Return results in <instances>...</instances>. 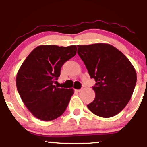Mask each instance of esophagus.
I'll list each match as a JSON object with an SVG mask.
<instances>
[{
	"label": "esophagus",
	"mask_w": 147,
	"mask_h": 147,
	"mask_svg": "<svg viewBox=\"0 0 147 147\" xmlns=\"http://www.w3.org/2000/svg\"><path fill=\"white\" fill-rule=\"evenodd\" d=\"M82 90V89H77V90H75V91H77V92H81Z\"/></svg>",
	"instance_id": "34e87169"
}]
</instances>
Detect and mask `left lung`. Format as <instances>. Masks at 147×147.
Segmentation results:
<instances>
[{
	"label": "left lung",
	"mask_w": 147,
	"mask_h": 147,
	"mask_svg": "<svg viewBox=\"0 0 147 147\" xmlns=\"http://www.w3.org/2000/svg\"><path fill=\"white\" fill-rule=\"evenodd\" d=\"M77 53L91 78L94 101L88 104L92 113L111 117L121 112L133 95L137 81L134 67L122 52L108 43L77 45Z\"/></svg>",
	"instance_id": "left-lung-1"
}]
</instances>
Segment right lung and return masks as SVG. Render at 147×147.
I'll return each instance as SVG.
<instances>
[{
	"label": "right lung",
	"instance_id": "add662e5",
	"mask_svg": "<svg viewBox=\"0 0 147 147\" xmlns=\"http://www.w3.org/2000/svg\"><path fill=\"white\" fill-rule=\"evenodd\" d=\"M76 53V45H38L22 63L16 75V88L23 102L35 117L51 121L65 111L73 88H59L53 83L59 77L63 63Z\"/></svg>",
	"mask_w": 147,
	"mask_h": 147
}]
</instances>
